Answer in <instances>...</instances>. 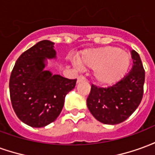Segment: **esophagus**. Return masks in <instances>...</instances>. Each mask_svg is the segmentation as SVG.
<instances>
[{"instance_id": "esophagus-1", "label": "esophagus", "mask_w": 155, "mask_h": 155, "mask_svg": "<svg viewBox=\"0 0 155 155\" xmlns=\"http://www.w3.org/2000/svg\"><path fill=\"white\" fill-rule=\"evenodd\" d=\"M85 80H86V79H85L84 76H83V75H80L77 79V83H79V82H81V81H85Z\"/></svg>"}]
</instances>
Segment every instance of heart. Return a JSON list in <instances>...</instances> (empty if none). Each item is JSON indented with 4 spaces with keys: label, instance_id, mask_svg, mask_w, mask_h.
Returning <instances> with one entry per match:
<instances>
[{
    "label": "heart",
    "instance_id": "heart-1",
    "mask_svg": "<svg viewBox=\"0 0 155 155\" xmlns=\"http://www.w3.org/2000/svg\"><path fill=\"white\" fill-rule=\"evenodd\" d=\"M130 63V54L114 46L87 50L79 58L81 67L94 69V79L103 85L119 82L128 72Z\"/></svg>",
    "mask_w": 155,
    "mask_h": 155
}]
</instances>
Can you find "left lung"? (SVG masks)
Returning <instances> with one entry per match:
<instances>
[{
  "label": "left lung",
  "instance_id": "left-lung-1",
  "mask_svg": "<svg viewBox=\"0 0 155 155\" xmlns=\"http://www.w3.org/2000/svg\"><path fill=\"white\" fill-rule=\"evenodd\" d=\"M131 57V70L116 84L106 88L91 85L86 101L88 109L101 123H122L133 114L142 101L145 73L140 54L133 50Z\"/></svg>",
  "mask_w": 155,
  "mask_h": 155
}]
</instances>
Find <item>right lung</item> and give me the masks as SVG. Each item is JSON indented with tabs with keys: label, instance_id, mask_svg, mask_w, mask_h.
<instances>
[{
	"label": "right lung",
	"instance_id": "right-lung-1",
	"mask_svg": "<svg viewBox=\"0 0 155 155\" xmlns=\"http://www.w3.org/2000/svg\"><path fill=\"white\" fill-rule=\"evenodd\" d=\"M55 58L54 43L41 41L20 55L12 71L9 88L12 107L29 126L41 128L56 120L65 95L75 86L76 79L45 71L46 59Z\"/></svg>",
	"mask_w": 155,
	"mask_h": 155
}]
</instances>
